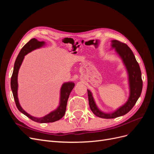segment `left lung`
Here are the masks:
<instances>
[{
    "instance_id": "8db88e82",
    "label": "left lung",
    "mask_w": 154,
    "mask_h": 154,
    "mask_svg": "<svg viewBox=\"0 0 154 154\" xmlns=\"http://www.w3.org/2000/svg\"><path fill=\"white\" fill-rule=\"evenodd\" d=\"M111 46L123 60L127 70L130 86V96L127 101L122 106L112 113H105L101 111L95 103L92 92L87 89L88 103L92 112L96 116L105 119L115 118L128 113L136 104L141 96L143 88L141 72L136 57L128 46L121 42L114 40L111 41Z\"/></svg>"
}]
</instances>
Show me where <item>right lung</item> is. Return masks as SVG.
<instances>
[{
    "label": "right lung",
    "mask_w": 154,
    "mask_h": 154,
    "mask_svg": "<svg viewBox=\"0 0 154 154\" xmlns=\"http://www.w3.org/2000/svg\"><path fill=\"white\" fill-rule=\"evenodd\" d=\"M45 44L44 42H39L36 38H32L27 42L24 47L20 50L19 54L15 60V64H14L13 72L12 76L11 78V88L13 92V95L14 100H15L16 106L17 109L22 114L26 115L27 117H28L31 120L34 121L37 123H53L54 122L60 119L63 118L65 113H66V106L67 103V100L69 96L70 95L72 88L74 87V83L73 82H66L64 83L62 85L61 89H60V105L58 106V108L51 112L49 114L46 115L42 118H35L27 114L26 112L23 109L21 106L20 105L19 101L18 99V82H17V78H18V73L19 71L20 67L23 62V60L24 58V56L27 53H30L31 51H33L37 48H40Z\"/></svg>",
    "instance_id": "right-lung-1"
}]
</instances>
